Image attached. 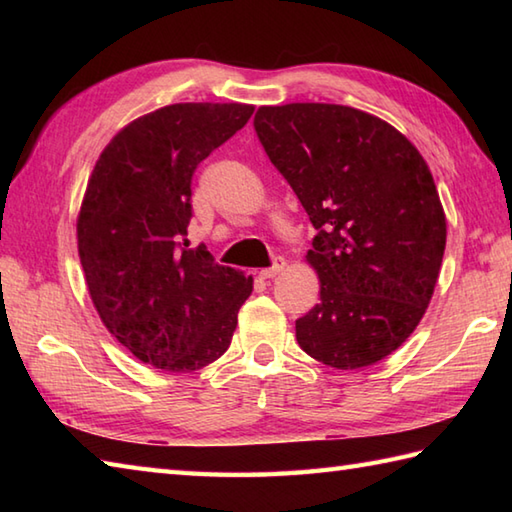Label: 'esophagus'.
<instances>
[{"mask_svg": "<svg viewBox=\"0 0 512 512\" xmlns=\"http://www.w3.org/2000/svg\"><path fill=\"white\" fill-rule=\"evenodd\" d=\"M284 266H286V259L284 257H275L273 266L259 270V277H262V279H273V277H277L281 273V270H284Z\"/></svg>", "mask_w": 512, "mask_h": 512, "instance_id": "1", "label": "esophagus"}]
</instances>
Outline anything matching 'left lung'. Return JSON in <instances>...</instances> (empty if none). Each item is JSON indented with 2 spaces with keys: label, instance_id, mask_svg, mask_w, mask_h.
Returning <instances> with one entry per match:
<instances>
[{
  "label": "left lung",
  "instance_id": "obj_1",
  "mask_svg": "<svg viewBox=\"0 0 512 512\" xmlns=\"http://www.w3.org/2000/svg\"><path fill=\"white\" fill-rule=\"evenodd\" d=\"M255 132L317 235L321 301L297 319L301 350L336 369L383 361L409 339L440 275L447 220L420 151L347 105L259 107Z\"/></svg>",
  "mask_w": 512,
  "mask_h": 512
}]
</instances>
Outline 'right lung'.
<instances>
[{
    "label": "right lung",
    "mask_w": 512,
    "mask_h": 512,
    "mask_svg": "<svg viewBox=\"0 0 512 512\" xmlns=\"http://www.w3.org/2000/svg\"><path fill=\"white\" fill-rule=\"evenodd\" d=\"M242 103H176L136 118L103 149L76 239L94 308L138 361L195 372L231 345L253 277L189 248L191 178L253 116Z\"/></svg>",
    "instance_id": "1"
}]
</instances>
